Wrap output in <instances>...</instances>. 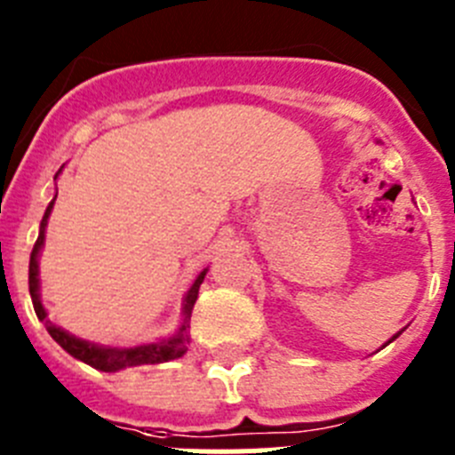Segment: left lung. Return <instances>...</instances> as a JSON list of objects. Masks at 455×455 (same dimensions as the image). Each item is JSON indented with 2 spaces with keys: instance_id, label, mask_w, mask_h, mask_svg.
Returning a JSON list of instances; mask_svg holds the SVG:
<instances>
[{
  "instance_id": "left-lung-1",
  "label": "left lung",
  "mask_w": 455,
  "mask_h": 455,
  "mask_svg": "<svg viewBox=\"0 0 455 455\" xmlns=\"http://www.w3.org/2000/svg\"><path fill=\"white\" fill-rule=\"evenodd\" d=\"M399 335H401V331H399V332H396V335H394V337H392V339H389V341H394V339H396V337H399ZM389 341H387V344H389Z\"/></svg>"
}]
</instances>
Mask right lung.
Wrapping results in <instances>:
<instances>
[{
  "label": "right lung",
  "instance_id": "right-lung-1",
  "mask_svg": "<svg viewBox=\"0 0 455 455\" xmlns=\"http://www.w3.org/2000/svg\"><path fill=\"white\" fill-rule=\"evenodd\" d=\"M59 172L54 175V180L59 178ZM54 200L47 204L45 216H43V220H40L38 239H36L34 251H31V259H29L31 303H34L36 316L45 323L52 339H54L63 351L70 353L72 357H77V360H82V363L91 364L92 369L107 371V373L120 371V369H127V367H140V364H162V363H168V360H178V357H182L184 353H187L188 321H191L193 305H196V300H198V289L200 284H203L209 268H203V271L196 275L191 287H188L187 296H184L182 300V323H180V328L175 331V335L150 341V344H139V347H104V344H95V341H86L82 339V337L70 335L68 331H63L61 325L52 323V321L47 319V309L43 307V300H40L38 257H40V251H43V246H45V228H47V220H50L52 207H54Z\"/></svg>",
  "mask_w": 455,
  "mask_h": 455
}]
</instances>
